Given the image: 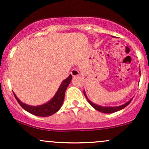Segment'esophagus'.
Here are the masks:
<instances>
[{"label":"esophagus","mask_w":149,"mask_h":149,"mask_svg":"<svg viewBox=\"0 0 149 149\" xmlns=\"http://www.w3.org/2000/svg\"><path fill=\"white\" fill-rule=\"evenodd\" d=\"M71 75H72L73 76H79L80 75V71H78V69H73L72 71H71Z\"/></svg>","instance_id":"34e87169"}]
</instances>
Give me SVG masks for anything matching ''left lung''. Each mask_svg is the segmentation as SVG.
Masks as SVG:
<instances>
[{"label": "left lung", "mask_w": 149, "mask_h": 149, "mask_svg": "<svg viewBox=\"0 0 149 149\" xmlns=\"http://www.w3.org/2000/svg\"><path fill=\"white\" fill-rule=\"evenodd\" d=\"M139 73H140V71H139ZM83 93H84L85 97H86V99L88 100V102L90 103V105H91L94 109H95L96 110L98 111L104 113H111L118 111L121 110V109H123L124 108L127 107L128 104L130 103L131 101L132 100H130V101H128L127 102H126L125 104H123V105L121 106H119V107H102V106H99V105H97V104H95L94 103H92L91 101L89 100L88 97H87L86 94H85V90L83 91Z\"/></svg>", "instance_id": "1"}]
</instances>
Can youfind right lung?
Returning <instances> with one entry per match:
<instances>
[{"label": "right lung", "instance_id": "obj_1", "mask_svg": "<svg viewBox=\"0 0 149 149\" xmlns=\"http://www.w3.org/2000/svg\"><path fill=\"white\" fill-rule=\"evenodd\" d=\"M71 79H72V76L70 74L66 79L63 80L57 92H56L55 95L53 97L52 100L47 103L42 104V105L36 106V107L27 105V104L22 103L21 101L17 98V97L15 95L14 92H13V94H14L15 99L19 104V105L27 112L30 113L34 116L47 117V116H52V114L55 113L59 110L61 105H62L63 102H64L65 92H66L67 87L69 86V83H71Z\"/></svg>", "mask_w": 149, "mask_h": 149}]
</instances>
